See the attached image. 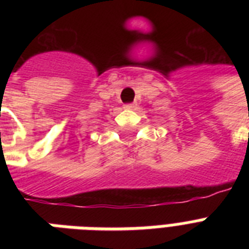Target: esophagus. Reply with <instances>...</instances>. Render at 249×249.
<instances>
[{"mask_svg": "<svg viewBox=\"0 0 249 249\" xmlns=\"http://www.w3.org/2000/svg\"><path fill=\"white\" fill-rule=\"evenodd\" d=\"M134 107H136V103H126V105H124L125 109H133Z\"/></svg>", "mask_w": 249, "mask_h": 249, "instance_id": "esophagus-1", "label": "esophagus"}]
</instances>
